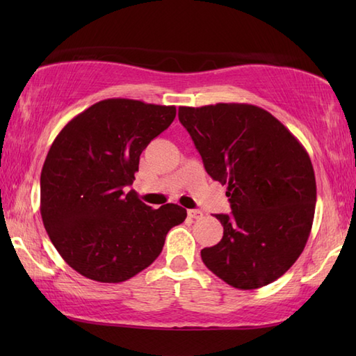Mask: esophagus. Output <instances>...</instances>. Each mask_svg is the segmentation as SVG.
Returning a JSON list of instances; mask_svg holds the SVG:
<instances>
[{
    "label": "esophagus",
    "instance_id": "34e87169",
    "mask_svg": "<svg viewBox=\"0 0 356 356\" xmlns=\"http://www.w3.org/2000/svg\"><path fill=\"white\" fill-rule=\"evenodd\" d=\"M188 217H190V218H200V217H203V213L199 209H188Z\"/></svg>",
    "mask_w": 356,
    "mask_h": 356
}]
</instances>
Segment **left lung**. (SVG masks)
Listing matches in <instances>:
<instances>
[{"mask_svg":"<svg viewBox=\"0 0 356 356\" xmlns=\"http://www.w3.org/2000/svg\"><path fill=\"white\" fill-rule=\"evenodd\" d=\"M203 166L228 185L232 213L217 245L202 249L207 268L237 289L282 277L312 229L316 184L305 147L269 111L249 104L179 107Z\"/></svg>","mask_w":356,"mask_h":356,"instance_id":"obj_1","label":"left lung"}]
</instances>
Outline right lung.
<instances>
[{
	"label": "right lung",
	"instance_id": "right-lung-1",
	"mask_svg": "<svg viewBox=\"0 0 356 356\" xmlns=\"http://www.w3.org/2000/svg\"><path fill=\"white\" fill-rule=\"evenodd\" d=\"M176 118L174 105L105 99L56 136L41 171V217L53 246L81 275L120 283L162 252L186 209H153L127 191L148 143Z\"/></svg>",
	"mask_w": 356,
	"mask_h": 356
}]
</instances>
